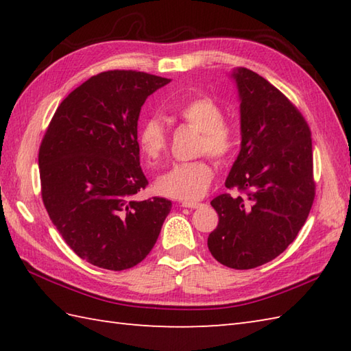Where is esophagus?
I'll use <instances>...</instances> for the list:
<instances>
[{
  "label": "esophagus",
  "mask_w": 351,
  "mask_h": 351,
  "mask_svg": "<svg viewBox=\"0 0 351 351\" xmlns=\"http://www.w3.org/2000/svg\"><path fill=\"white\" fill-rule=\"evenodd\" d=\"M181 205L184 208H197L200 204L199 202H195V200H182Z\"/></svg>",
  "instance_id": "34e87169"
}]
</instances>
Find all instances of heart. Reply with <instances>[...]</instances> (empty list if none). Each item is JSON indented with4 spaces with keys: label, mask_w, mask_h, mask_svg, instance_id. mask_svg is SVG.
Instances as JSON below:
<instances>
[{
    "label": "heart",
    "mask_w": 351,
    "mask_h": 351,
    "mask_svg": "<svg viewBox=\"0 0 351 351\" xmlns=\"http://www.w3.org/2000/svg\"><path fill=\"white\" fill-rule=\"evenodd\" d=\"M176 114L193 128L202 132L199 152L210 154L220 161L228 160L235 149V134L223 122V110L208 96H197L176 107ZM138 147L147 161H156L167 147V131L156 117L146 119L138 130ZM214 178V169L208 161L197 160L176 162L156 178L155 189L162 196L196 200L202 197Z\"/></svg>",
    "instance_id": "heart-1"
}]
</instances>
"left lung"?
<instances>
[{
    "instance_id": "8db88e82",
    "label": "left lung",
    "mask_w": 351,
    "mask_h": 351,
    "mask_svg": "<svg viewBox=\"0 0 351 351\" xmlns=\"http://www.w3.org/2000/svg\"><path fill=\"white\" fill-rule=\"evenodd\" d=\"M240 98L241 147L225 185L244 196L211 200L219 225L208 249L220 264L249 270L295 240L315 197L311 130L300 111L265 78L230 72Z\"/></svg>"
}]
</instances>
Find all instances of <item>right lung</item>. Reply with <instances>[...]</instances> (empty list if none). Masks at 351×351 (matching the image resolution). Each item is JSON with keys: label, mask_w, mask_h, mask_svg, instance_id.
<instances>
[{"label": "right lung", "mask_w": 351, "mask_h": 351, "mask_svg": "<svg viewBox=\"0 0 351 351\" xmlns=\"http://www.w3.org/2000/svg\"><path fill=\"white\" fill-rule=\"evenodd\" d=\"M169 83L145 72H102L66 96L45 132V208L69 247L96 267L121 271L141 263L170 213L164 197L134 199L147 185L137 141L140 110Z\"/></svg>", "instance_id": "1"}]
</instances>
